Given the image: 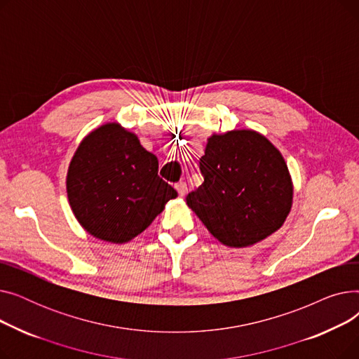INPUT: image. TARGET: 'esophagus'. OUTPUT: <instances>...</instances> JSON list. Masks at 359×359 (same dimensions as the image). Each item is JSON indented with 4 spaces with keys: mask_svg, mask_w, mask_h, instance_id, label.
Segmentation results:
<instances>
[{
    "mask_svg": "<svg viewBox=\"0 0 359 359\" xmlns=\"http://www.w3.org/2000/svg\"><path fill=\"white\" fill-rule=\"evenodd\" d=\"M176 191H177V194H179L180 196H184L186 192H187V184H186V182H179V183H176Z\"/></svg>",
    "mask_w": 359,
    "mask_h": 359,
    "instance_id": "34e87169",
    "label": "esophagus"
}]
</instances>
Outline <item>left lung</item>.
<instances>
[{"mask_svg": "<svg viewBox=\"0 0 359 359\" xmlns=\"http://www.w3.org/2000/svg\"><path fill=\"white\" fill-rule=\"evenodd\" d=\"M203 183L186 202L225 246L246 248L275 233L292 203L288 167L255 130L212 135L199 158Z\"/></svg>", "mask_w": 359, "mask_h": 359, "instance_id": "8db88e82", "label": "left lung"}]
</instances>
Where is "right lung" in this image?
<instances>
[{
    "label": "right lung",
    "mask_w": 359,
    "mask_h": 359,
    "mask_svg": "<svg viewBox=\"0 0 359 359\" xmlns=\"http://www.w3.org/2000/svg\"><path fill=\"white\" fill-rule=\"evenodd\" d=\"M67 194L83 227L111 243L142 233L177 196L158 176L157 157L118 123L100 126L80 144L69 164Z\"/></svg>",
    "instance_id": "add662e5"
}]
</instances>
